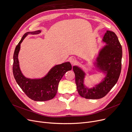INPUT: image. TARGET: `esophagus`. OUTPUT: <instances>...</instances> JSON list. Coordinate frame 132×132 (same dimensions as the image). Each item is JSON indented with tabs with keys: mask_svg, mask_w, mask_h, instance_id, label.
I'll return each mask as SVG.
<instances>
[{
	"mask_svg": "<svg viewBox=\"0 0 132 132\" xmlns=\"http://www.w3.org/2000/svg\"><path fill=\"white\" fill-rule=\"evenodd\" d=\"M70 61L71 64L72 65L75 64L76 63V62H77V61H76L75 59H74V58H70Z\"/></svg>",
	"mask_w": 132,
	"mask_h": 132,
	"instance_id": "obj_1",
	"label": "esophagus"
}]
</instances>
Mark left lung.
Returning a JSON list of instances; mask_svg holds the SVG:
<instances>
[{
  "label": "left lung",
  "instance_id": "left-lung-1",
  "mask_svg": "<svg viewBox=\"0 0 132 132\" xmlns=\"http://www.w3.org/2000/svg\"><path fill=\"white\" fill-rule=\"evenodd\" d=\"M102 42L105 45L99 50L93 61L95 70L104 75L100 83L95 87H88L85 84L86 72L79 66L73 67L77 90L81 96L87 99H100L104 97L116 84L121 72L122 47L116 34L106 30Z\"/></svg>",
  "mask_w": 132,
  "mask_h": 132
}]
</instances>
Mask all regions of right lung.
Segmentation results:
<instances>
[{"mask_svg": "<svg viewBox=\"0 0 132 132\" xmlns=\"http://www.w3.org/2000/svg\"><path fill=\"white\" fill-rule=\"evenodd\" d=\"M40 32L41 30H38L27 32L23 35L14 53L13 73L17 84L29 98L35 101L42 102L54 97L57 93L59 81L66 72L72 70V67L70 62H65L54 66L42 78L31 79L25 77L21 71L18 59L21 44L28 35Z\"/></svg>", "mask_w": 132, "mask_h": 132, "instance_id": "1", "label": "right lung"}]
</instances>
